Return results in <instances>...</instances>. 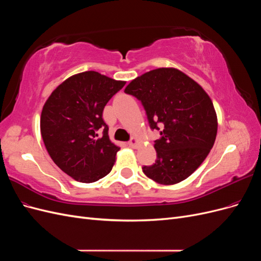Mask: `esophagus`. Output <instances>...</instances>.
<instances>
[{"label":"esophagus","instance_id":"obj_1","mask_svg":"<svg viewBox=\"0 0 261 261\" xmlns=\"http://www.w3.org/2000/svg\"><path fill=\"white\" fill-rule=\"evenodd\" d=\"M138 144H139V139H138V138H135V137L132 138V139L129 140V143H128L129 147H132V148H136Z\"/></svg>","mask_w":261,"mask_h":261}]
</instances>
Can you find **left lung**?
I'll list each match as a JSON object with an SVG mask.
<instances>
[{
  "label": "left lung",
  "instance_id": "8db88e82",
  "mask_svg": "<svg viewBox=\"0 0 261 261\" xmlns=\"http://www.w3.org/2000/svg\"><path fill=\"white\" fill-rule=\"evenodd\" d=\"M143 102L150 127L159 130L155 163L145 174L161 185H174L200 167L215 145L218 117L202 87L174 67L152 69L125 88Z\"/></svg>",
  "mask_w": 261,
  "mask_h": 261
}]
</instances>
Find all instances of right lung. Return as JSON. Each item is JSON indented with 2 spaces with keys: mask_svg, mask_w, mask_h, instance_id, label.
I'll use <instances>...</instances> for the list:
<instances>
[{
  "mask_svg": "<svg viewBox=\"0 0 261 261\" xmlns=\"http://www.w3.org/2000/svg\"><path fill=\"white\" fill-rule=\"evenodd\" d=\"M125 84L88 70L68 77L46 99L40 117L44 146L53 162L75 180L92 183L111 172L120 147L109 138L102 113Z\"/></svg>",
  "mask_w": 261,
  "mask_h": 261,
  "instance_id": "1",
  "label": "right lung"
}]
</instances>
